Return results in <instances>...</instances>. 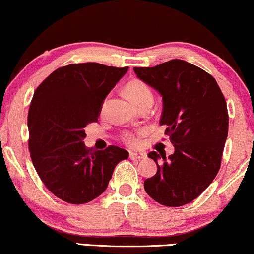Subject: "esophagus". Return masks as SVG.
<instances>
[{"label": "esophagus", "mask_w": 254, "mask_h": 254, "mask_svg": "<svg viewBox=\"0 0 254 254\" xmlns=\"http://www.w3.org/2000/svg\"><path fill=\"white\" fill-rule=\"evenodd\" d=\"M129 158H130V159H142V158H145V154L144 153H138V152L130 151L129 152Z\"/></svg>", "instance_id": "esophagus-1"}]
</instances>
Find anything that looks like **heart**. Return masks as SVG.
Returning <instances> with one entry per match:
<instances>
[{
  "mask_svg": "<svg viewBox=\"0 0 254 254\" xmlns=\"http://www.w3.org/2000/svg\"><path fill=\"white\" fill-rule=\"evenodd\" d=\"M125 90H126L128 97L132 100V102L136 107H139L140 104H142L144 102H147V101H153V94H152L150 86L142 82V80H130V82L127 83ZM104 106H106V101L102 104V108ZM122 139H124L125 142H127L130 146H136L139 144V136L133 133H125Z\"/></svg>",
  "mask_w": 254,
  "mask_h": 254,
  "instance_id": "b5f03b06",
  "label": "heart"
}]
</instances>
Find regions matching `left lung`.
Returning a JSON list of instances; mask_svg holds the SVG:
<instances>
[{
	"label": "left lung",
	"instance_id": "8db88e82",
	"mask_svg": "<svg viewBox=\"0 0 254 254\" xmlns=\"http://www.w3.org/2000/svg\"><path fill=\"white\" fill-rule=\"evenodd\" d=\"M134 72L162 95L159 124L168 126L165 134L175 146L168 158L148 153L158 170L144 182L146 192L168 207L190 203L209 187L221 165L228 135L225 96L211 74L181 59L134 67Z\"/></svg>",
	"mask_w": 254,
	"mask_h": 254
}]
</instances>
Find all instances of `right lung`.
<instances>
[{
    "instance_id": "1",
    "label": "right lung",
    "mask_w": 254,
    "mask_h": 254,
    "mask_svg": "<svg viewBox=\"0 0 254 254\" xmlns=\"http://www.w3.org/2000/svg\"><path fill=\"white\" fill-rule=\"evenodd\" d=\"M128 67L98 63L57 68L38 86L28 110V148L45 187L67 203L83 204L108 187L128 152L110 145L92 151L84 128L96 122L102 103Z\"/></svg>"
}]
</instances>
